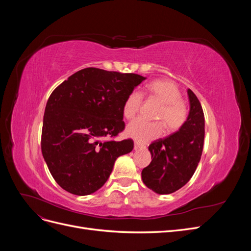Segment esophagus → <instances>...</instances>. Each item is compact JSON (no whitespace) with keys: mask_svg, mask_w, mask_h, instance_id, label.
I'll use <instances>...</instances> for the list:
<instances>
[{"mask_svg":"<svg viewBox=\"0 0 251 251\" xmlns=\"http://www.w3.org/2000/svg\"><path fill=\"white\" fill-rule=\"evenodd\" d=\"M143 149H146V147L142 146V144H140L138 142H135L134 143V150L135 151H139V150H143Z\"/></svg>","mask_w":251,"mask_h":251,"instance_id":"1","label":"esophagus"}]
</instances>
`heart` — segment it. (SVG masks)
<instances>
[{
  "label": "heart",
  "instance_id": "1",
  "mask_svg": "<svg viewBox=\"0 0 251 251\" xmlns=\"http://www.w3.org/2000/svg\"><path fill=\"white\" fill-rule=\"evenodd\" d=\"M150 93L162 104L156 118L162 120L170 131H177L185 124L187 109L182 101L180 90L176 83L169 79H158L149 85ZM142 104V95L138 91H132L124 103V115L126 119H133L138 115ZM164 133L161 121L150 123L143 119L134 120L127 126L126 134L139 143H147L160 137Z\"/></svg>",
  "mask_w": 251,
  "mask_h": 251
}]
</instances>
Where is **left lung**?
<instances>
[{"mask_svg": "<svg viewBox=\"0 0 251 251\" xmlns=\"http://www.w3.org/2000/svg\"><path fill=\"white\" fill-rule=\"evenodd\" d=\"M189 112L177 132L149 146L151 163L141 172L143 183L159 195H168L184 186L193 177L201 159L205 119L198 98L187 90Z\"/></svg>", "mask_w": 251, "mask_h": 251, "instance_id": "8db88e82", "label": "left lung"}]
</instances>
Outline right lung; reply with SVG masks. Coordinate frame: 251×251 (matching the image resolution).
I'll use <instances>...</instances> for the list:
<instances>
[{"instance_id": "add662e5", "label": "right lung", "mask_w": 251, "mask_h": 251, "mask_svg": "<svg viewBox=\"0 0 251 251\" xmlns=\"http://www.w3.org/2000/svg\"><path fill=\"white\" fill-rule=\"evenodd\" d=\"M146 79L134 73L86 68L53 91L45 109L42 153L52 177L65 191L86 196L98 191L133 140H104L125 128L126 96Z\"/></svg>"}]
</instances>
